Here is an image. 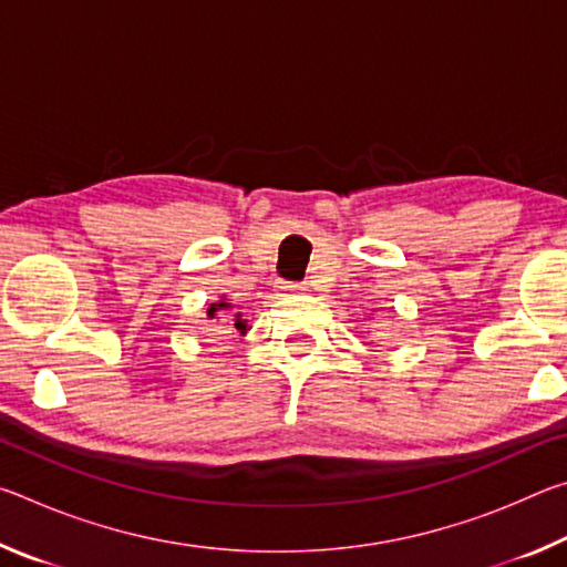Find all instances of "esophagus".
Masks as SVG:
<instances>
[{
    "label": "esophagus",
    "mask_w": 567,
    "mask_h": 567,
    "mask_svg": "<svg viewBox=\"0 0 567 567\" xmlns=\"http://www.w3.org/2000/svg\"><path fill=\"white\" fill-rule=\"evenodd\" d=\"M305 287L302 285H295V282H285V285H280V292L282 295H297V292H302Z\"/></svg>",
    "instance_id": "1"
}]
</instances>
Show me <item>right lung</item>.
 <instances>
[{"instance_id": "1", "label": "right lung", "mask_w": 567, "mask_h": 567, "mask_svg": "<svg viewBox=\"0 0 567 567\" xmlns=\"http://www.w3.org/2000/svg\"><path fill=\"white\" fill-rule=\"evenodd\" d=\"M223 318H227V324H233L235 330H239V332H247V320L243 318V312H235V305L227 300V297L223 295L219 297V300H215V302H209L207 305V320H223Z\"/></svg>"}]
</instances>
